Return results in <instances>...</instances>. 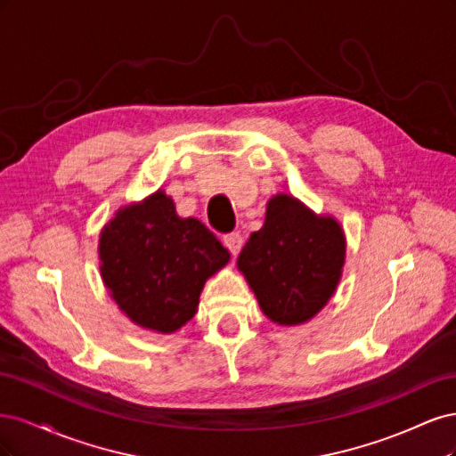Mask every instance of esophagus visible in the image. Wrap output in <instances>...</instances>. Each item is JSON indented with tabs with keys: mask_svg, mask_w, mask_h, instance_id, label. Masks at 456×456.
Masks as SVG:
<instances>
[{
	"mask_svg": "<svg viewBox=\"0 0 456 456\" xmlns=\"http://www.w3.org/2000/svg\"><path fill=\"white\" fill-rule=\"evenodd\" d=\"M223 243H224L226 249L233 256H236L241 251V247H243V238H241L240 232H230V233H226V236H223Z\"/></svg>",
	"mask_w": 456,
	"mask_h": 456,
	"instance_id": "1",
	"label": "esophagus"
}]
</instances>
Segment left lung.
<instances>
[{
    "label": "left lung",
    "mask_w": 456,
    "mask_h": 456,
    "mask_svg": "<svg viewBox=\"0 0 456 456\" xmlns=\"http://www.w3.org/2000/svg\"><path fill=\"white\" fill-rule=\"evenodd\" d=\"M344 253L337 220L315 216L291 196H275L266 207L265 226L241 249L238 266L272 322L298 325L333 297Z\"/></svg>",
    "instance_id": "1"
}]
</instances>
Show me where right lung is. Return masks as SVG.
<instances>
[{"instance_id": "1", "label": "right lung", "mask_w": 456, "mask_h": 456, "mask_svg": "<svg viewBox=\"0 0 456 456\" xmlns=\"http://www.w3.org/2000/svg\"><path fill=\"white\" fill-rule=\"evenodd\" d=\"M101 273L110 295L131 322L173 333L191 320L205 280L230 253L198 218H181L156 191L123 207L101 233Z\"/></svg>"}]
</instances>
